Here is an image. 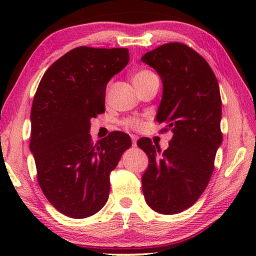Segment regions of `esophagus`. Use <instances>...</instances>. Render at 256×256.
Returning a JSON list of instances; mask_svg holds the SVG:
<instances>
[{"label": "esophagus", "instance_id": "obj_1", "mask_svg": "<svg viewBox=\"0 0 256 256\" xmlns=\"http://www.w3.org/2000/svg\"><path fill=\"white\" fill-rule=\"evenodd\" d=\"M130 138H132V146H136V141H138V136L136 135H130Z\"/></svg>", "mask_w": 256, "mask_h": 256}]
</instances>
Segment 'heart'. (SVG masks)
<instances>
[{
    "mask_svg": "<svg viewBox=\"0 0 256 256\" xmlns=\"http://www.w3.org/2000/svg\"><path fill=\"white\" fill-rule=\"evenodd\" d=\"M154 76H156L152 72L146 71V70H141V71L135 72L134 74L132 76V80L136 88H138V87L143 85V84L148 82L149 79L154 78ZM126 126H128V127H132V128H138L140 126H141V121L138 120V118H130V120L126 121Z\"/></svg>",
    "mask_w": 256,
    "mask_h": 256,
    "instance_id": "b5f03b06",
    "label": "heart"
}]
</instances>
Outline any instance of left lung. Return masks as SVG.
Masks as SVG:
<instances>
[{
	"label": "left lung",
	"mask_w": 256,
	"mask_h": 256,
	"mask_svg": "<svg viewBox=\"0 0 256 256\" xmlns=\"http://www.w3.org/2000/svg\"><path fill=\"white\" fill-rule=\"evenodd\" d=\"M141 60L160 76L156 121L166 122L172 132L164 152L149 138L138 141L149 160L142 174L143 194L154 211L176 214L198 200L213 172L222 142L218 80L202 56L180 43L164 44Z\"/></svg>",
	"instance_id": "left-lung-1"
}]
</instances>
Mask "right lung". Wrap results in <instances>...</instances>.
<instances>
[{"mask_svg": "<svg viewBox=\"0 0 256 256\" xmlns=\"http://www.w3.org/2000/svg\"><path fill=\"white\" fill-rule=\"evenodd\" d=\"M128 62V48H76L48 68L34 94L30 152L37 180L48 200L70 218L104 208L110 171L132 146L122 132L96 146L90 135V118L104 112L108 82Z\"/></svg>", "mask_w": 256, "mask_h": 256, "instance_id": "obj_1", "label": "right lung"}]
</instances>
